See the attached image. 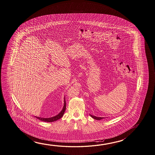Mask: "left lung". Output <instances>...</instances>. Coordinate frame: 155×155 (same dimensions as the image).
Here are the masks:
<instances>
[{
    "label": "left lung",
    "mask_w": 155,
    "mask_h": 155,
    "mask_svg": "<svg viewBox=\"0 0 155 155\" xmlns=\"http://www.w3.org/2000/svg\"><path fill=\"white\" fill-rule=\"evenodd\" d=\"M90 115L92 117V118H94V119H95V120H101V119H103V118H104V117H96L95 116L92 115H90Z\"/></svg>",
    "instance_id": "left-lung-1"
}]
</instances>
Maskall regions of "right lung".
Returning a JSON list of instances; mask_svg holds the SVG:
<instances>
[{
	"instance_id": "right-lung-1",
	"label": "right lung",
	"mask_w": 155,
	"mask_h": 155,
	"mask_svg": "<svg viewBox=\"0 0 155 155\" xmlns=\"http://www.w3.org/2000/svg\"><path fill=\"white\" fill-rule=\"evenodd\" d=\"M65 109H66V101H65V98L64 97V106L63 107V109L57 115L52 117H49V118H42V117H37V116H35V117L38 118V119H39L40 121H44V122H54V121H56L58 120H59L62 117V116H63L65 111Z\"/></svg>"
}]
</instances>
